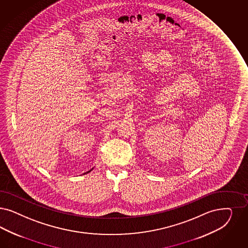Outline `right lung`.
Segmentation results:
<instances>
[{
  "label": "right lung",
  "instance_id": "1",
  "mask_svg": "<svg viewBox=\"0 0 248 248\" xmlns=\"http://www.w3.org/2000/svg\"><path fill=\"white\" fill-rule=\"evenodd\" d=\"M93 170V169H92V170H91L88 171V172H87V173H89V172H91V171ZM84 174H85V173H84Z\"/></svg>",
  "mask_w": 248,
  "mask_h": 248
}]
</instances>
